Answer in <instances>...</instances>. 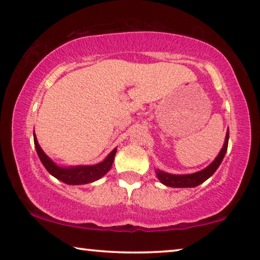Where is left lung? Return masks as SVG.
Instances as JSON below:
<instances>
[{
  "mask_svg": "<svg viewBox=\"0 0 260 260\" xmlns=\"http://www.w3.org/2000/svg\"><path fill=\"white\" fill-rule=\"evenodd\" d=\"M229 138L230 131L227 130L225 142H223L221 150H220L214 161H213L209 166L206 167L205 169L193 174H183V175H175V174H169L163 172V170L156 169V175H157L159 182L166 184V186L168 187L174 188H193L199 186V184H201L202 182H205L206 180H208L209 177L215 173V170L219 168V166L221 165L222 159L225 157V154L227 151V147H229Z\"/></svg>",
  "mask_w": 260,
  "mask_h": 260,
  "instance_id": "left-lung-1",
  "label": "left lung"
}]
</instances>
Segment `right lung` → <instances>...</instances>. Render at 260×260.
I'll return each instance as SVG.
<instances>
[{
  "label": "right lung",
  "mask_w": 260,
  "mask_h": 260,
  "mask_svg": "<svg viewBox=\"0 0 260 260\" xmlns=\"http://www.w3.org/2000/svg\"><path fill=\"white\" fill-rule=\"evenodd\" d=\"M34 144L35 149H37L38 156L40 161L47 172L54 176L55 179L61 181V182L66 184H72V186H77V184H86L94 182L105 175L106 173L111 169L113 159H115V155L117 151V148L110 152L106 156L104 161L93 166H74V167H60L52 161L47 155L45 154L40 145L38 143L37 136L34 133Z\"/></svg>",
  "instance_id": "right-lung-1"
}]
</instances>
